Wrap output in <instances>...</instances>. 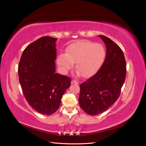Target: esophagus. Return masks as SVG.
<instances>
[{
  "mask_svg": "<svg viewBox=\"0 0 146 146\" xmlns=\"http://www.w3.org/2000/svg\"><path fill=\"white\" fill-rule=\"evenodd\" d=\"M71 83H72V84H79V82L76 81H75V80H72V82H71Z\"/></svg>",
  "mask_w": 146,
  "mask_h": 146,
  "instance_id": "obj_1",
  "label": "esophagus"
}]
</instances>
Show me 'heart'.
Returning <instances> with one entry per match:
<instances>
[{"instance_id":"heart-1","label":"heart","mask_w":146,"mask_h":146,"mask_svg":"<svg viewBox=\"0 0 146 146\" xmlns=\"http://www.w3.org/2000/svg\"><path fill=\"white\" fill-rule=\"evenodd\" d=\"M106 57V48L102 44L89 40L72 44L57 58L58 65L64 72L72 69L76 63L78 74L84 78L92 76L101 68Z\"/></svg>"}]
</instances>
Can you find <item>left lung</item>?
Returning <instances> with one entry per match:
<instances>
[{
	"label": "left lung",
	"mask_w": 146,
	"mask_h": 146,
	"mask_svg": "<svg viewBox=\"0 0 146 146\" xmlns=\"http://www.w3.org/2000/svg\"><path fill=\"white\" fill-rule=\"evenodd\" d=\"M99 36L106 45L105 61L94 76L80 85V106L90 115L102 113L117 101L126 73L125 58L121 48L109 37Z\"/></svg>",
	"instance_id": "obj_1"
}]
</instances>
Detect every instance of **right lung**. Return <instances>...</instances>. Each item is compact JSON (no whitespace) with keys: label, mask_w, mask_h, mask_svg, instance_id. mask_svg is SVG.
I'll list each match as a JSON object with an SVG mask.
<instances>
[{"label":"right lung","mask_w":146,"mask_h":146,"mask_svg":"<svg viewBox=\"0 0 146 146\" xmlns=\"http://www.w3.org/2000/svg\"><path fill=\"white\" fill-rule=\"evenodd\" d=\"M57 39L43 36L25 48L18 65L19 81L33 109L46 115L58 110L71 78L55 73Z\"/></svg>","instance_id":"1"}]
</instances>
